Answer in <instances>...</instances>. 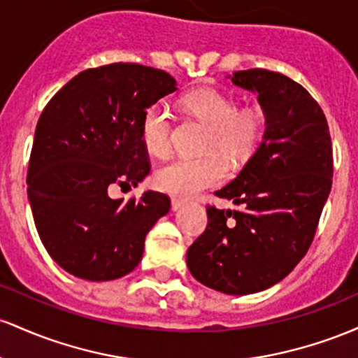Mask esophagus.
I'll list each match as a JSON object with an SVG mask.
<instances>
[{
	"mask_svg": "<svg viewBox=\"0 0 358 358\" xmlns=\"http://www.w3.org/2000/svg\"><path fill=\"white\" fill-rule=\"evenodd\" d=\"M171 204H172V211H179L180 208H182L184 204H186V201H182V199H178V198H172Z\"/></svg>",
	"mask_w": 358,
	"mask_h": 358,
	"instance_id": "34e87169",
	"label": "esophagus"
}]
</instances>
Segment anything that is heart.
I'll return each instance as SVG.
<instances>
[{
  "label": "heart",
  "instance_id": "b5f03b06",
  "mask_svg": "<svg viewBox=\"0 0 358 358\" xmlns=\"http://www.w3.org/2000/svg\"><path fill=\"white\" fill-rule=\"evenodd\" d=\"M184 106L210 127L208 148H218L227 157L245 160L254 154L266 130V116L260 110H242L231 96L216 90H199L184 96ZM172 115L164 103H155L143 113L142 143L157 157L171 150ZM228 176L227 162L218 154L203 157H179L155 172L160 191L189 196L222 184Z\"/></svg>",
  "mask_w": 358,
  "mask_h": 358
}]
</instances>
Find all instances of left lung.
<instances>
[{
  "label": "left lung",
  "instance_id": "left-lung-1",
  "mask_svg": "<svg viewBox=\"0 0 358 358\" xmlns=\"http://www.w3.org/2000/svg\"><path fill=\"white\" fill-rule=\"evenodd\" d=\"M228 78L255 92L266 131L240 174L215 192L238 210L208 206L186 262L206 287L243 296L280 282L306 255L331 191L333 150L323 110L301 84L266 69Z\"/></svg>",
  "mask_w": 358,
  "mask_h": 358
}]
</instances>
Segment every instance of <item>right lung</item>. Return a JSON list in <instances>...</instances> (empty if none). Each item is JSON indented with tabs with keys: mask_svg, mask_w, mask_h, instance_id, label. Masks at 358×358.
I'll list each match as a JSON object with an SVG mask.
<instances>
[{
	"mask_svg": "<svg viewBox=\"0 0 358 358\" xmlns=\"http://www.w3.org/2000/svg\"><path fill=\"white\" fill-rule=\"evenodd\" d=\"M176 90V79L160 69L110 64L79 72L40 115L28 201L43 247L69 274L113 280L142 260L147 233L171 210V199L145 191L125 203L108 189L136 187L147 178L143 113Z\"/></svg>",
	"mask_w": 358,
	"mask_h": 358,
	"instance_id": "right-lung-1",
	"label": "right lung"
}]
</instances>
